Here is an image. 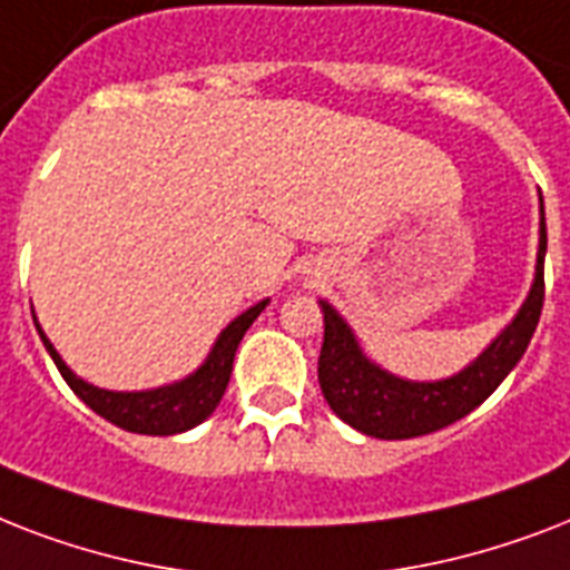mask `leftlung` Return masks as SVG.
<instances>
[{
    "label": "left lung",
    "instance_id": "8db88e82",
    "mask_svg": "<svg viewBox=\"0 0 570 570\" xmlns=\"http://www.w3.org/2000/svg\"><path fill=\"white\" fill-rule=\"evenodd\" d=\"M544 254H548V227H544V200L539 224V259L535 281L527 302L505 331L459 375L441 381H405L390 375L361 352L355 334L328 302L325 313V340L320 352V387L331 411L357 432L381 441H405L438 432L443 425L468 416L482 405L530 346L544 304Z\"/></svg>",
    "mask_w": 570,
    "mask_h": 570
}]
</instances>
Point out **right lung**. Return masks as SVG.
Listing matches in <instances>:
<instances>
[{"label": "right lung", "instance_id": "obj_1", "mask_svg": "<svg viewBox=\"0 0 570 570\" xmlns=\"http://www.w3.org/2000/svg\"><path fill=\"white\" fill-rule=\"evenodd\" d=\"M266 304L268 298L266 302L254 304V307H248L242 316H236V320L218 334L213 352L206 355L204 364L197 366L189 379L174 381V384H165V387L156 390H138V393L102 390L88 384V381H82L65 361H61L56 346H52L47 340V334L40 331L38 320H35V328H38L49 357L56 361L61 379L70 384V390L82 399L85 405L91 407V411H97L102 420H109V423L127 429V432L159 434V438H165V434L189 432V429L200 425L206 416L213 414L215 405L222 402L224 390H227V381H230L233 357H236L239 340L245 337V331L250 328V322L266 311Z\"/></svg>", "mask_w": 570, "mask_h": 570}]
</instances>
